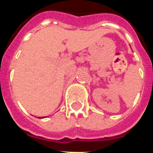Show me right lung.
Masks as SVG:
<instances>
[{
	"instance_id": "add662e5",
	"label": "right lung",
	"mask_w": 153,
	"mask_h": 153,
	"mask_svg": "<svg viewBox=\"0 0 153 153\" xmlns=\"http://www.w3.org/2000/svg\"><path fill=\"white\" fill-rule=\"evenodd\" d=\"M39 118H41V117H39ZM42 118H44V117H42Z\"/></svg>"
}]
</instances>
